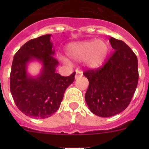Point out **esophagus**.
<instances>
[{
  "mask_svg": "<svg viewBox=\"0 0 149 149\" xmlns=\"http://www.w3.org/2000/svg\"><path fill=\"white\" fill-rule=\"evenodd\" d=\"M83 75V73L81 71L76 70V74H75V79L78 78L79 77H81Z\"/></svg>",
  "mask_w": 149,
  "mask_h": 149,
  "instance_id": "1",
  "label": "esophagus"
}]
</instances>
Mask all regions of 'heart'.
Listing matches in <instances>:
<instances>
[{
	"mask_svg": "<svg viewBox=\"0 0 149 149\" xmlns=\"http://www.w3.org/2000/svg\"><path fill=\"white\" fill-rule=\"evenodd\" d=\"M108 51V44L101 39L71 43L66 48V54L71 59L84 60L85 65L89 68L101 66L104 63Z\"/></svg>",
	"mask_w": 149,
	"mask_h": 149,
	"instance_id": "b5f03b06",
	"label": "heart"
}]
</instances>
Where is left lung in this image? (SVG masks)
<instances>
[{"label":"left lung","mask_w":149,"mask_h":149,"mask_svg":"<svg viewBox=\"0 0 149 149\" xmlns=\"http://www.w3.org/2000/svg\"><path fill=\"white\" fill-rule=\"evenodd\" d=\"M115 51L104 65L84 73L89 81L85 101L90 111L110 117L125 110L136 89L139 79L136 54L124 42L110 37Z\"/></svg>","instance_id":"left-lung-1"}]
</instances>
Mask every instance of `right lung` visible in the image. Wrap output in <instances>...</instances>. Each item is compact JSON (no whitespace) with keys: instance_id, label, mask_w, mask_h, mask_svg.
I'll return each instance as SVG.
<instances>
[{"instance_id":"add662e5","label":"right lung","mask_w":149,"mask_h":149,"mask_svg":"<svg viewBox=\"0 0 149 149\" xmlns=\"http://www.w3.org/2000/svg\"><path fill=\"white\" fill-rule=\"evenodd\" d=\"M51 34L30 39L14 55L10 73V92L18 110L27 116L46 119L60 106L65 89L74 82L75 72L68 77L56 73L59 63ZM39 61L43 67L36 77L27 73V65Z\"/></svg>"}]
</instances>
